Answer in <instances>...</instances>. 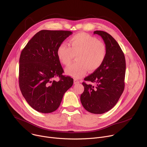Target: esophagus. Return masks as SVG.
<instances>
[{"mask_svg": "<svg viewBox=\"0 0 147 147\" xmlns=\"http://www.w3.org/2000/svg\"><path fill=\"white\" fill-rule=\"evenodd\" d=\"M80 83V82L78 81V80H76V79H74V83L76 84H78V83Z\"/></svg>", "mask_w": 147, "mask_h": 147, "instance_id": "esophagus-1", "label": "esophagus"}]
</instances>
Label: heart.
Segmentation results:
<instances>
[{
  "mask_svg": "<svg viewBox=\"0 0 147 147\" xmlns=\"http://www.w3.org/2000/svg\"><path fill=\"white\" fill-rule=\"evenodd\" d=\"M70 46L63 43L57 49V56L61 63L69 65L74 56L77 61L66 68L65 74L74 78L83 77L87 72L97 70L103 63L107 55L106 46L99 40L89 34L80 33L72 36Z\"/></svg>",
  "mask_w": 147,
  "mask_h": 147,
  "instance_id": "1",
  "label": "heart"
}]
</instances>
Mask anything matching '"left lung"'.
I'll return each mask as SVG.
<instances>
[{"mask_svg":"<svg viewBox=\"0 0 147 147\" xmlns=\"http://www.w3.org/2000/svg\"><path fill=\"white\" fill-rule=\"evenodd\" d=\"M106 46L105 59L100 67L84 78L96 83L94 87L83 82L84 90L80 100L84 108L93 114H103L115 105L124 89L125 59L115 40L105 32L96 30Z\"/></svg>","mask_w":147,"mask_h":147,"instance_id":"8db88e82","label":"left lung"}]
</instances>
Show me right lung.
Segmentation results:
<instances>
[{
	"mask_svg": "<svg viewBox=\"0 0 147 147\" xmlns=\"http://www.w3.org/2000/svg\"><path fill=\"white\" fill-rule=\"evenodd\" d=\"M70 31L42 30L26 45L19 59V87L32 107L42 113L56 111L73 79L64 76L57 49ZM58 76L59 81L54 80Z\"/></svg>",
	"mask_w": 147,
	"mask_h": 147,
	"instance_id": "obj_1",
	"label": "right lung"
}]
</instances>
